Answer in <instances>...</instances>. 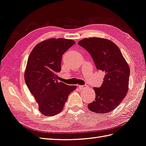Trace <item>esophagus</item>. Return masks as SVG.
<instances>
[{
  "instance_id": "1",
  "label": "esophagus",
  "mask_w": 146,
  "mask_h": 146,
  "mask_svg": "<svg viewBox=\"0 0 146 146\" xmlns=\"http://www.w3.org/2000/svg\"><path fill=\"white\" fill-rule=\"evenodd\" d=\"M78 87H79L80 90H84V89L86 88L88 86L87 85H79Z\"/></svg>"
}]
</instances>
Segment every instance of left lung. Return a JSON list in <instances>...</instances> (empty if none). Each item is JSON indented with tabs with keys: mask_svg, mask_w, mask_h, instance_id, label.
I'll list each match as a JSON object with an SVG mask.
<instances>
[{
	"mask_svg": "<svg viewBox=\"0 0 146 146\" xmlns=\"http://www.w3.org/2000/svg\"><path fill=\"white\" fill-rule=\"evenodd\" d=\"M92 57L97 70L105 73L100 88H94L96 98L88 104L89 110L104 114L116 109L128 91L130 69L116 44L106 38L92 37L78 43Z\"/></svg>",
	"mask_w": 146,
	"mask_h": 146,
	"instance_id": "1",
	"label": "left lung"
}]
</instances>
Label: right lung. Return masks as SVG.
<instances>
[{"label": "right lung", "instance_id": "1", "mask_svg": "<svg viewBox=\"0 0 146 146\" xmlns=\"http://www.w3.org/2000/svg\"><path fill=\"white\" fill-rule=\"evenodd\" d=\"M74 43L72 40L50 38L37 44L29 56L25 83L45 116L60 113L69 94L76 88L58 81L62 56Z\"/></svg>", "mask_w": 146, "mask_h": 146}]
</instances>
